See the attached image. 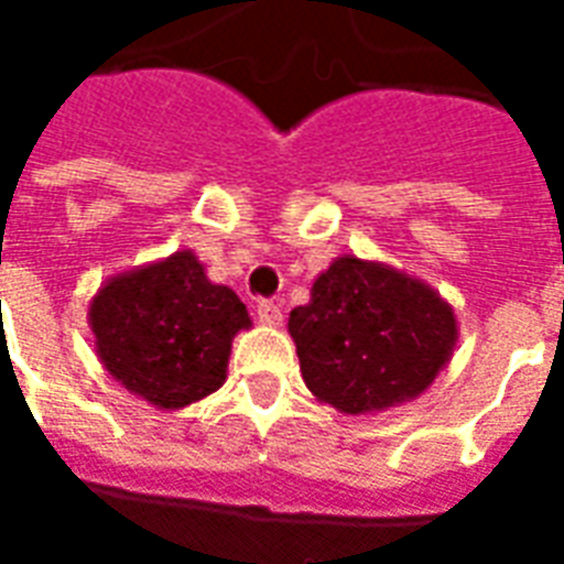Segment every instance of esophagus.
Segmentation results:
<instances>
[{"label": "esophagus", "mask_w": 564, "mask_h": 564, "mask_svg": "<svg viewBox=\"0 0 564 564\" xmlns=\"http://www.w3.org/2000/svg\"><path fill=\"white\" fill-rule=\"evenodd\" d=\"M257 317L262 326H281L283 311L281 305H274V302H269V299H262V302L257 305Z\"/></svg>", "instance_id": "34e87169"}]
</instances>
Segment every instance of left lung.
Masks as SVG:
<instances>
[{"mask_svg":"<svg viewBox=\"0 0 564 564\" xmlns=\"http://www.w3.org/2000/svg\"><path fill=\"white\" fill-rule=\"evenodd\" d=\"M299 368L314 399L341 414H378L420 399L459 338L456 314L429 283L378 259H332L293 307Z\"/></svg>","mask_w":564,"mask_h":564,"instance_id":"left-lung-1","label":"left lung"}]
</instances>
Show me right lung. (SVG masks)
Listing matches in <instances>:
<instances>
[{
	"label": "right lung",
	"mask_w": 564,
	"mask_h": 564,
	"mask_svg": "<svg viewBox=\"0 0 564 564\" xmlns=\"http://www.w3.org/2000/svg\"><path fill=\"white\" fill-rule=\"evenodd\" d=\"M87 323L105 371L156 411H181L220 390L232 338L253 326L245 302L208 281L193 250L108 278Z\"/></svg>",
	"instance_id": "obj_1"
}]
</instances>
